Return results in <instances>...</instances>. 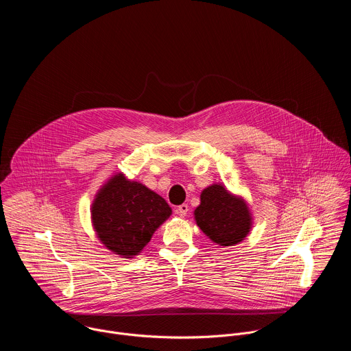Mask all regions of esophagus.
<instances>
[{
    "label": "esophagus",
    "mask_w": 351,
    "mask_h": 351,
    "mask_svg": "<svg viewBox=\"0 0 351 351\" xmlns=\"http://www.w3.org/2000/svg\"><path fill=\"white\" fill-rule=\"evenodd\" d=\"M188 210H189V205H188V204H181V205H178V206L176 208V213H177L178 216H181V217H185L186 213H188Z\"/></svg>",
    "instance_id": "34e87169"
}]
</instances>
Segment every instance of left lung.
I'll return each mask as SVG.
<instances>
[{
  "label": "left lung",
  "instance_id": "left-lung-1",
  "mask_svg": "<svg viewBox=\"0 0 351 351\" xmlns=\"http://www.w3.org/2000/svg\"><path fill=\"white\" fill-rule=\"evenodd\" d=\"M195 219L201 231L220 246L241 243L251 228V213L246 201L234 196L223 185L215 184L202 191Z\"/></svg>",
  "mask_w": 351,
  "mask_h": 351
}]
</instances>
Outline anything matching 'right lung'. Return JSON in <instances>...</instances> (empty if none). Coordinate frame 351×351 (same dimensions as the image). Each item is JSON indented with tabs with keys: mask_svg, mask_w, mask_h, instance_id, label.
Segmentation results:
<instances>
[{
	"mask_svg": "<svg viewBox=\"0 0 351 351\" xmlns=\"http://www.w3.org/2000/svg\"><path fill=\"white\" fill-rule=\"evenodd\" d=\"M170 215L165 199L121 173L101 188L92 204V221L102 245L125 258L143 250Z\"/></svg>",
	"mask_w": 351,
	"mask_h": 351,
	"instance_id": "obj_1",
	"label": "right lung"
}]
</instances>
